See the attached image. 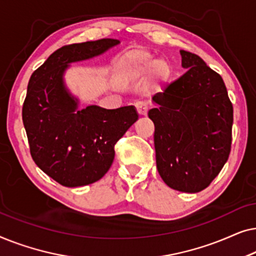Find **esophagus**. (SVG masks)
I'll list each match as a JSON object with an SVG mask.
<instances>
[{
	"label": "esophagus",
	"instance_id": "1",
	"mask_svg": "<svg viewBox=\"0 0 256 256\" xmlns=\"http://www.w3.org/2000/svg\"><path fill=\"white\" fill-rule=\"evenodd\" d=\"M136 110H138V115H141V116H146V113H148V106L144 104H136Z\"/></svg>",
	"mask_w": 256,
	"mask_h": 256
}]
</instances>
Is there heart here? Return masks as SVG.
<instances>
[{"mask_svg":"<svg viewBox=\"0 0 256 256\" xmlns=\"http://www.w3.org/2000/svg\"><path fill=\"white\" fill-rule=\"evenodd\" d=\"M116 72L126 82L146 78L152 73L164 78L169 73V65L162 59H155L143 50H130L118 59Z\"/></svg>","mask_w":256,"mask_h":256,"instance_id":"b5f03b06","label":"heart"}]
</instances>
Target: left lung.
Here are the masks:
<instances>
[{"label": "left lung", "mask_w": 256, "mask_h": 256, "mask_svg": "<svg viewBox=\"0 0 256 256\" xmlns=\"http://www.w3.org/2000/svg\"><path fill=\"white\" fill-rule=\"evenodd\" d=\"M188 71L152 96L156 166L168 186L196 194L218 176L232 144L233 106L224 80L199 56L182 50Z\"/></svg>", "instance_id": "1"}]
</instances>
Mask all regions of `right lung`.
<instances>
[{
  "instance_id": "obj_1",
  "label": "right lung",
  "mask_w": 256,
  "mask_h": 256,
  "mask_svg": "<svg viewBox=\"0 0 256 256\" xmlns=\"http://www.w3.org/2000/svg\"><path fill=\"white\" fill-rule=\"evenodd\" d=\"M118 43L104 38L65 45L31 74L22 108L31 157L64 186H82L102 178L114 160L116 142L138 118L132 106L78 110V101L62 82L70 62L99 56Z\"/></svg>"
}]
</instances>
